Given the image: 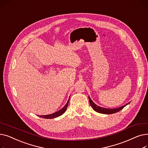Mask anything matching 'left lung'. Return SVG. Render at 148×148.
Here are the masks:
<instances>
[{"label":"left lung","instance_id":"left-lung-1","mask_svg":"<svg viewBox=\"0 0 148 148\" xmlns=\"http://www.w3.org/2000/svg\"><path fill=\"white\" fill-rule=\"evenodd\" d=\"M89 103L90 104L91 106V107H92L93 109H94L95 112L99 113H103V114H113L115 113L116 112H118L120 110H121L122 108L125 107L127 105H128L130 103H128V104L124 105L122 107H120L119 108H104V107H99L98 106H97L96 104H95L93 101L90 99V98L89 97Z\"/></svg>","mask_w":148,"mask_h":148}]
</instances>
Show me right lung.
Masks as SVG:
<instances>
[{"instance_id":"add662e5","label":"right lung","mask_w":148,"mask_h":148,"mask_svg":"<svg viewBox=\"0 0 148 148\" xmlns=\"http://www.w3.org/2000/svg\"><path fill=\"white\" fill-rule=\"evenodd\" d=\"M69 99L67 101L66 104L65 105V106L62 108H61V109L59 110V111H58L55 113H52V114H47V115H40V116L39 115V116H40L41 118H44V119H53V118L59 117V116H61L62 114H64L65 112L66 108H67V107H68V103H69Z\"/></svg>"}]
</instances>
